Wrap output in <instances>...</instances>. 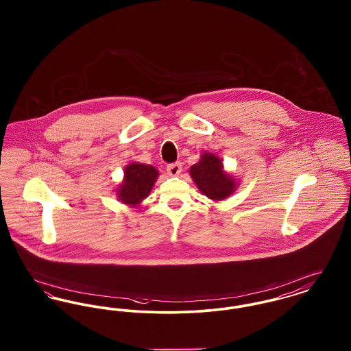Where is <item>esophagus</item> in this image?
Instances as JSON below:
<instances>
[{
	"instance_id": "obj_1",
	"label": "esophagus",
	"mask_w": 351,
	"mask_h": 351,
	"mask_svg": "<svg viewBox=\"0 0 351 351\" xmlns=\"http://www.w3.org/2000/svg\"><path fill=\"white\" fill-rule=\"evenodd\" d=\"M167 172L169 176H179L180 172H182V165L178 162V163H172V165H168L167 167Z\"/></svg>"
}]
</instances>
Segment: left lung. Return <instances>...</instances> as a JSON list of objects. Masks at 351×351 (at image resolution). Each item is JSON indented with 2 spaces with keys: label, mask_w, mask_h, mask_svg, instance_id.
Listing matches in <instances>:
<instances>
[{
  "label": "left lung",
  "mask_w": 351,
  "mask_h": 351,
  "mask_svg": "<svg viewBox=\"0 0 351 351\" xmlns=\"http://www.w3.org/2000/svg\"><path fill=\"white\" fill-rule=\"evenodd\" d=\"M189 176L199 191L213 202L226 200L239 186V180L224 169L221 159L206 151L200 155V160L189 168Z\"/></svg>",
  "instance_id": "1"
}]
</instances>
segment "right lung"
<instances>
[{"label": "right lung", "mask_w": 351, "mask_h": 351, "mask_svg": "<svg viewBox=\"0 0 351 351\" xmlns=\"http://www.w3.org/2000/svg\"><path fill=\"white\" fill-rule=\"evenodd\" d=\"M159 176V171L151 165L132 162L124 167L122 183L117 188L118 200L128 206L138 208L149 195Z\"/></svg>", "instance_id": "1"}]
</instances>
